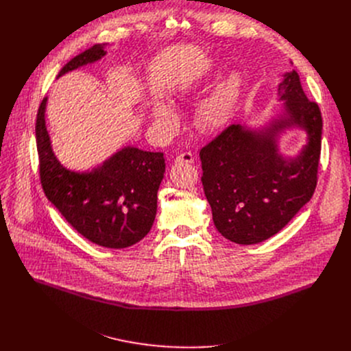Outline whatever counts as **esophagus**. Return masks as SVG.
<instances>
[{
  "mask_svg": "<svg viewBox=\"0 0 351 351\" xmlns=\"http://www.w3.org/2000/svg\"><path fill=\"white\" fill-rule=\"evenodd\" d=\"M175 162L176 164H193L194 162V157H193L191 153H183V154L176 157Z\"/></svg>",
  "mask_w": 351,
  "mask_h": 351,
  "instance_id": "esophagus-1",
  "label": "esophagus"
}]
</instances>
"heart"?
Returning <instances> with one entry per match:
<instances>
[{
  "label": "heart",
  "mask_w": 351,
  "mask_h": 351,
  "mask_svg": "<svg viewBox=\"0 0 351 351\" xmlns=\"http://www.w3.org/2000/svg\"><path fill=\"white\" fill-rule=\"evenodd\" d=\"M213 79L214 62L208 61L195 75L179 84L178 93L180 95H189L206 87ZM243 86V76L237 71H233L218 80L194 110L193 119L197 129L206 133L225 130L236 118L241 101ZM152 117L156 128L165 134L173 133L179 126L178 111L162 98H158L153 103Z\"/></svg>",
  "instance_id": "1"
}]
</instances>
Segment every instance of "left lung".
Segmentation results:
<instances>
[{"label":"left lung","mask_w":351,"mask_h":351,"mask_svg":"<svg viewBox=\"0 0 351 351\" xmlns=\"http://www.w3.org/2000/svg\"><path fill=\"white\" fill-rule=\"evenodd\" d=\"M282 76L279 111L258 126H229L199 152L214 223L237 244H257L276 234L310 202L317 186L321 111L294 69ZM290 130L306 133V144L294 156L280 153V138Z\"/></svg>","instance_id":"8db88e82"}]
</instances>
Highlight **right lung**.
<instances>
[{
	"label": "right lung",
	"mask_w": 351,
	"mask_h": 351,
	"mask_svg": "<svg viewBox=\"0 0 351 351\" xmlns=\"http://www.w3.org/2000/svg\"><path fill=\"white\" fill-rule=\"evenodd\" d=\"M107 44H94L72 58L58 77L106 57ZM47 99L40 104L36 140L44 193L65 219L86 239L107 248H126L152 229L157 194L165 173L164 153L123 145L86 171L64 167L47 130Z\"/></svg>",
	"instance_id": "obj_1"
}]
</instances>
